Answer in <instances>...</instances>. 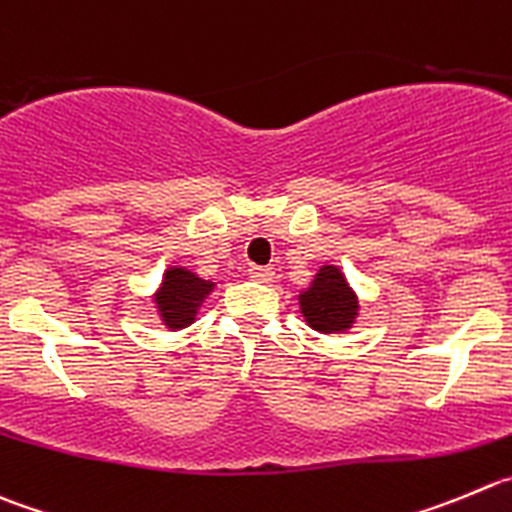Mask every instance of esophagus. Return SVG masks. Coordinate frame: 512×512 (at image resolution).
<instances>
[{
    "label": "esophagus",
    "instance_id": "esophagus-1",
    "mask_svg": "<svg viewBox=\"0 0 512 512\" xmlns=\"http://www.w3.org/2000/svg\"><path fill=\"white\" fill-rule=\"evenodd\" d=\"M248 276H251L253 281H259V284H271L276 271L271 269V266H251V269H248Z\"/></svg>",
    "mask_w": 512,
    "mask_h": 512
}]
</instances>
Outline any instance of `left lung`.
<instances>
[{
	"mask_svg": "<svg viewBox=\"0 0 512 512\" xmlns=\"http://www.w3.org/2000/svg\"><path fill=\"white\" fill-rule=\"evenodd\" d=\"M299 306L306 324L321 334L347 332L359 314L357 294L339 266H321L309 289L299 294Z\"/></svg>",
	"mask_w": 512,
	"mask_h": 512,
	"instance_id": "left-lung-1",
	"label": "left lung"
}]
</instances>
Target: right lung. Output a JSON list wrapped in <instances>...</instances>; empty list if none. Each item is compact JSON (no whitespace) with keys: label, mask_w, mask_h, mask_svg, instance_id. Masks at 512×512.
<instances>
[{"label":"right lung","mask_w":512,"mask_h":512,"mask_svg":"<svg viewBox=\"0 0 512 512\" xmlns=\"http://www.w3.org/2000/svg\"><path fill=\"white\" fill-rule=\"evenodd\" d=\"M213 281L201 279L193 271L173 266L163 274V284L155 291V309L168 329H183L193 324L203 299L213 291Z\"/></svg>","instance_id":"right-lung-1"}]
</instances>
